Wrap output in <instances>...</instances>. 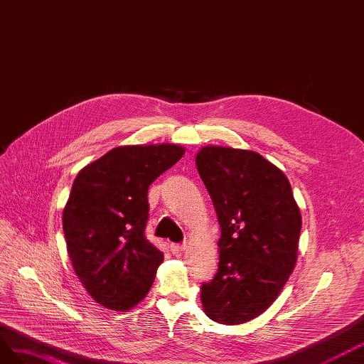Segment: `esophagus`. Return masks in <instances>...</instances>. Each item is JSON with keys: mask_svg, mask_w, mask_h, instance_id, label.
<instances>
[{"mask_svg": "<svg viewBox=\"0 0 364 364\" xmlns=\"http://www.w3.org/2000/svg\"><path fill=\"white\" fill-rule=\"evenodd\" d=\"M186 248H188V245H186V244H171V252H172L173 255L184 252Z\"/></svg>", "mask_w": 364, "mask_h": 364, "instance_id": "34e87169", "label": "esophagus"}]
</instances>
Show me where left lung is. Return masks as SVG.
I'll use <instances>...</instances> for the list:
<instances>
[{"label": "left lung", "mask_w": 364, "mask_h": 364, "mask_svg": "<svg viewBox=\"0 0 364 364\" xmlns=\"http://www.w3.org/2000/svg\"><path fill=\"white\" fill-rule=\"evenodd\" d=\"M195 163L221 225L203 311L218 323L241 325L265 313L293 273L302 215L287 175L261 154L209 144Z\"/></svg>", "instance_id": "1"}]
</instances>
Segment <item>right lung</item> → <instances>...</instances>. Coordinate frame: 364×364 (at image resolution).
Wrapping results in <instances>:
<instances>
[{
    "label": "right lung",
    "mask_w": 364,
    "mask_h": 364,
    "mask_svg": "<svg viewBox=\"0 0 364 364\" xmlns=\"http://www.w3.org/2000/svg\"><path fill=\"white\" fill-rule=\"evenodd\" d=\"M184 152L175 143L127 144L76 175L62 227L75 273L102 306L127 313L149 293L163 255L144 237L148 189Z\"/></svg>",
    "instance_id": "1"
}]
</instances>
